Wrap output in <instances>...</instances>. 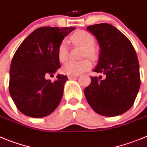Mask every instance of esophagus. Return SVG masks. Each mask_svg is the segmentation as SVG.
Returning <instances> with one entry per match:
<instances>
[{"mask_svg": "<svg viewBox=\"0 0 147 147\" xmlns=\"http://www.w3.org/2000/svg\"><path fill=\"white\" fill-rule=\"evenodd\" d=\"M79 75H69L68 76V78L69 79H73L75 78H78Z\"/></svg>", "mask_w": 147, "mask_h": 147, "instance_id": "obj_1", "label": "esophagus"}]
</instances>
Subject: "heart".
Segmentation results:
<instances>
[{
	"instance_id": "obj_1",
	"label": "heart",
	"mask_w": 147,
	"mask_h": 147,
	"mask_svg": "<svg viewBox=\"0 0 147 147\" xmlns=\"http://www.w3.org/2000/svg\"><path fill=\"white\" fill-rule=\"evenodd\" d=\"M70 41L75 45H80L83 47V56H88L93 58L95 55V50L94 45L95 44V39L94 36L86 31H76L70 36ZM57 56L59 61L65 62L69 57V49L67 42L63 40L57 49ZM92 67V63L88 60H83L80 61H69L67 62L61 70L64 74L68 75H78L82 72L88 70Z\"/></svg>"
}]
</instances>
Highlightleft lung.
Listing matches in <instances>:
<instances>
[{"label": "left lung", "instance_id": "8db88e82", "mask_svg": "<svg viewBox=\"0 0 147 147\" xmlns=\"http://www.w3.org/2000/svg\"><path fill=\"white\" fill-rule=\"evenodd\" d=\"M100 47L94 72L105 78L91 77L83 92L89 105L98 114L116 116L133 106L140 88L139 64L130 41L112 25L100 23L87 27Z\"/></svg>", "mask_w": 147, "mask_h": 147}]
</instances>
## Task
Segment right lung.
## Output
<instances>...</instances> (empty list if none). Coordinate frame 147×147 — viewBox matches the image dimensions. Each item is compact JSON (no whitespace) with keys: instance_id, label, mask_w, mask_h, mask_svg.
Listing matches in <instances>:
<instances>
[{"instance_id":"add662e5","label":"right lung","mask_w":147,"mask_h":147,"mask_svg":"<svg viewBox=\"0 0 147 147\" xmlns=\"http://www.w3.org/2000/svg\"><path fill=\"white\" fill-rule=\"evenodd\" d=\"M75 28L41 27L25 39L16 51L9 71V93L20 111L33 118L51 114L63 96L66 75L54 82L46 77L61 67L59 44Z\"/></svg>"}]
</instances>
